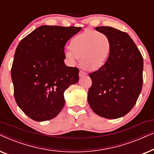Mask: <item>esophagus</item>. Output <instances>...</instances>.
<instances>
[{"instance_id": "1", "label": "esophagus", "mask_w": 154, "mask_h": 154, "mask_svg": "<svg viewBox=\"0 0 154 154\" xmlns=\"http://www.w3.org/2000/svg\"><path fill=\"white\" fill-rule=\"evenodd\" d=\"M87 73L85 72H84L83 71H79V76L80 77H82V76H84V75H85Z\"/></svg>"}]
</instances>
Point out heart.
Instances as JSON below:
<instances>
[{
    "mask_svg": "<svg viewBox=\"0 0 154 154\" xmlns=\"http://www.w3.org/2000/svg\"><path fill=\"white\" fill-rule=\"evenodd\" d=\"M111 50V42L106 33L88 29L71 40L64 55L72 64L81 59L84 68L96 71L106 64Z\"/></svg>",
    "mask_w": 154,
    "mask_h": 154,
    "instance_id": "obj_1",
    "label": "heart"
}]
</instances>
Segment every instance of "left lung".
Returning <instances> with one entry per match:
<instances>
[{
    "instance_id": "left-lung-1",
    "label": "left lung",
    "mask_w": 154,
    "mask_h": 154,
    "mask_svg": "<svg viewBox=\"0 0 154 154\" xmlns=\"http://www.w3.org/2000/svg\"><path fill=\"white\" fill-rule=\"evenodd\" d=\"M111 42L108 60L90 73L92 86L88 100L96 114L109 119L121 118L136 104L143 84V57L127 33L110 26L96 27Z\"/></svg>"
}]
</instances>
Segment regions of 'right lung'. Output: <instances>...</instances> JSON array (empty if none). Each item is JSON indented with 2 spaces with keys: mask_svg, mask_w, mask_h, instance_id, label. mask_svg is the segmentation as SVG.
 <instances>
[{
  "mask_svg": "<svg viewBox=\"0 0 154 154\" xmlns=\"http://www.w3.org/2000/svg\"><path fill=\"white\" fill-rule=\"evenodd\" d=\"M81 29L45 25L18 44L11 69L14 96L30 119L48 121L64 107V91L79 80V69L64 64V46Z\"/></svg>",
  "mask_w": 154,
  "mask_h": 154,
  "instance_id": "add662e5",
  "label": "right lung"
}]
</instances>
